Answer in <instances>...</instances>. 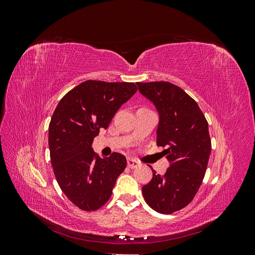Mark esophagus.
I'll list each match as a JSON object with an SVG mask.
<instances>
[{
  "instance_id": "34e87169",
  "label": "esophagus",
  "mask_w": 255,
  "mask_h": 255,
  "mask_svg": "<svg viewBox=\"0 0 255 255\" xmlns=\"http://www.w3.org/2000/svg\"><path fill=\"white\" fill-rule=\"evenodd\" d=\"M138 166H139V163H138L137 160H135L133 158H128V168L134 169V168H137Z\"/></svg>"
}]
</instances>
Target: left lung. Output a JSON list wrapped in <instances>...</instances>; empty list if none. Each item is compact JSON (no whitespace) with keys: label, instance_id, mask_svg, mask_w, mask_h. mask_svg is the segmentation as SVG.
I'll use <instances>...</instances> for the list:
<instances>
[{"label":"left lung","instance_id":"left-lung-1","mask_svg":"<svg viewBox=\"0 0 255 255\" xmlns=\"http://www.w3.org/2000/svg\"><path fill=\"white\" fill-rule=\"evenodd\" d=\"M140 94L158 113L156 143L166 148L170 167L164 175L153 170L142 195L154 211L172 214L188 205L200 188L211 154L208 123L197 102L168 82L137 83Z\"/></svg>","mask_w":255,"mask_h":255}]
</instances>
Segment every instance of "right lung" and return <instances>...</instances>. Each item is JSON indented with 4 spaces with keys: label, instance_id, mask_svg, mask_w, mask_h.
Returning a JSON list of instances; mask_svg holds the SVG:
<instances>
[{
    "label": "right lung",
    "instance_id": "1",
    "mask_svg": "<svg viewBox=\"0 0 255 255\" xmlns=\"http://www.w3.org/2000/svg\"><path fill=\"white\" fill-rule=\"evenodd\" d=\"M136 91L134 83L89 80L69 91L53 113L49 148L54 174L67 198L83 211H97L109 201L127 167L125 155L114 152L102 158L91 145Z\"/></svg>",
    "mask_w": 255,
    "mask_h": 255
}]
</instances>
